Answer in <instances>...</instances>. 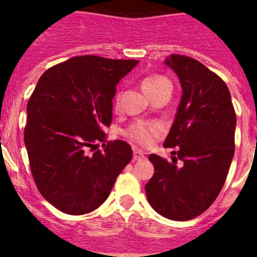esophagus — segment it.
Masks as SVG:
<instances>
[{"label": "esophagus", "instance_id": "34e87169", "mask_svg": "<svg viewBox=\"0 0 257 257\" xmlns=\"http://www.w3.org/2000/svg\"><path fill=\"white\" fill-rule=\"evenodd\" d=\"M145 158V152H143L142 149L139 148H134V160L140 161Z\"/></svg>", "mask_w": 257, "mask_h": 257}]
</instances>
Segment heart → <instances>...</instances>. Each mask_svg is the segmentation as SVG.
Returning a JSON list of instances; mask_svg holds the SVG:
<instances>
[{
	"label": "heart",
	"instance_id": "b5f03b06",
	"mask_svg": "<svg viewBox=\"0 0 257 257\" xmlns=\"http://www.w3.org/2000/svg\"><path fill=\"white\" fill-rule=\"evenodd\" d=\"M163 83H170V81L166 77L160 74H153V76L145 77L142 82V87L144 92H148ZM161 133V126L154 122H136L126 131V135L133 139L134 142L139 143L142 145H148L153 142L158 134Z\"/></svg>",
	"mask_w": 257,
	"mask_h": 257
}]
</instances>
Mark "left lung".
Listing matches in <instances>:
<instances>
[{"label": "left lung", "mask_w": 257, "mask_h": 257, "mask_svg": "<svg viewBox=\"0 0 257 257\" xmlns=\"http://www.w3.org/2000/svg\"><path fill=\"white\" fill-rule=\"evenodd\" d=\"M180 81L183 96L165 140L172 162L151 154L154 175L145 185L157 212L176 221L201 215L219 196L234 156L237 117L228 86L196 59L171 55L165 60ZM183 166H176L177 158Z\"/></svg>", "instance_id": "1"}]
</instances>
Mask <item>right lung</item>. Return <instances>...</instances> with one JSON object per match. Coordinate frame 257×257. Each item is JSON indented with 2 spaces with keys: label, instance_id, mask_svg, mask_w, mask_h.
Segmentation results:
<instances>
[{
  "label": "right lung",
  "instance_id": "obj_1",
  "mask_svg": "<svg viewBox=\"0 0 257 257\" xmlns=\"http://www.w3.org/2000/svg\"><path fill=\"white\" fill-rule=\"evenodd\" d=\"M139 60L74 56L47 69L27 105L24 143L38 190L61 212L83 215L108 198L133 158L126 142L105 143L117 83ZM92 151V154L89 152Z\"/></svg>",
  "mask_w": 257,
  "mask_h": 257
}]
</instances>
